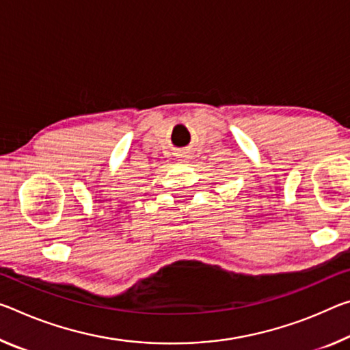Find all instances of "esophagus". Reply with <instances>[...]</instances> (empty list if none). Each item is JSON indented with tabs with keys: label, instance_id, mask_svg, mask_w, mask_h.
<instances>
[{
	"label": "esophagus",
	"instance_id": "obj_1",
	"mask_svg": "<svg viewBox=\"0 0 350 350\" xmlns=\"http://www.w3.org/2000/svg\"><path fill=\"white\" fill-rule=\"evenodd\" d=\"M177 159H179L180 162H190L191 152L188 151V149H180V151L177 152Z\"/></svg>",
	"mask_w": 350,
	"mask_h": 350
}]
</instances>
